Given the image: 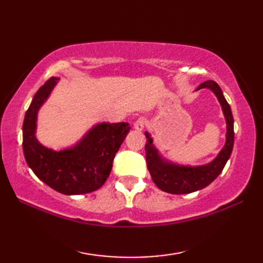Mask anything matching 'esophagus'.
<instances>
[{"label": "esophagus", "instance_id": "obj_1", "mask_svg": "<svg viewBox=\"0 0 263 263\" xmlns=\"http://www.w3.org/2000/svg\"><path fill=\"white\" fill-rule=\"evenodd\" d=\"M147 125V119L144 117H139V119L135 122V128L138 131H142Z\"/></svg>", "mask_w": 263, "mask_h": 263}]
</instances>
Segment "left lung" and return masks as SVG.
Listing matches in <instances>:
<instances>
[{"label":"left lung","instance_id":"left-lung-1","mask_svg":"<svg viewBox=\"0 0 263 263\" xmlns=\"http://www.w3.org/2000/svg\"><path fill=\"white\" fill-rule=\"evenodd\" d=\"M202 88H209L214 91L221 105L227 124L226 143L219 155L209 164L197 167L180 166L161 158L158 155V150L154 147L152 137L148 132L144 133L147 138V143L144 146L147 167L153 181L161 191L172 194H187L208 186L224 170L227 160L231 157L234 146V120L230 105L217 82L212 80L204 81L197 90Z\"/></svg>","mask_w":263,"mask_h":263}]
</instances>
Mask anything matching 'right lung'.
<instances>
[{
  "instance_id": "right-lung-1",
  "label": "right lung",
  "mask_w": 263,
  "mask_h": 263,
  "mask_svg": "<svg viewBox=\"0 0 263 263\" xmlns=\"http://www.w3.org/2000/svg\"><path fill=\"white\" fill-rule=\"evenodd\" d=\"M52 77L38 89L27 109L22 126V148L28 166L55 191L66 195L96 191L107 180L115 154L130 131L125 122L93 126L74 147L54 152L35 137L38 109L57 85Z\"/></svg>"
}]
</instances>
